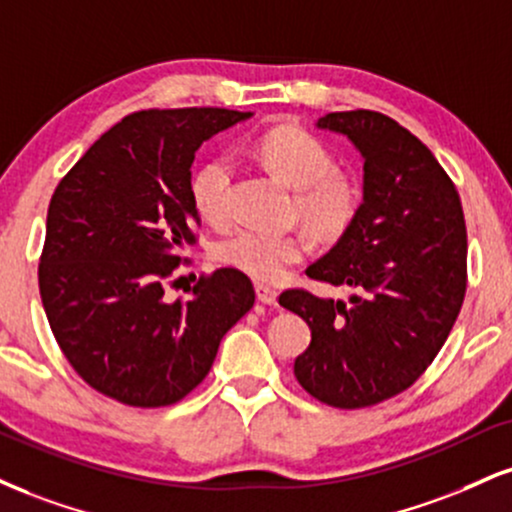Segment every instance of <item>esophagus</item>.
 <instances>
[{"label":"esophagus","instance_id":"1","mask_svg":"<svg viewBox=\"0 0 512 512\" xmlns=\"http://www.w3.org/2000/svg\"><path fill=\"white\" fill-rule=\"evenodd\" d=\"M255 293H257V300L264 305H276V300H279V293H276L272 286H264V283H257Z\"/></svg>","mask_w":512,"mask_h":512}]
</instances>
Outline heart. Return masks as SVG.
Segmentation results:
<instances>
[{"label": "heart", "mask_w": 512, "mask_h": 512, "mask_svg": "<svg viewBox=\"0 0 512 512\" xmlns=\"http://www.w3.org/2000/svg\"><path fill=\"white\" fill-rule=\"evenodd\" d=\"M257 157L272 174L295 190L293 214L307 233L324 245L343 240L362 212V188L336 169L334 152L315 133L298 126H276L257 140ZM233 162L209 157L190 174L188 195L195 214L214 229L231 221ZM307 252L303 233L238 231L219 243L217 260L257 281H276Z\"/></svg>", "instance_id": "1"}]
</instances>
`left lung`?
<instances>
[{"label":"left lung","mask_w":512,"mask_h":512,"mask_svg":"<svg viewBox=\"0 0 512 512\" xmlns=\"http://www.w3.org/2000/svg\"><path fill=\"white\" fill-rule=\"evenodd\" d=\"M317 126L362 152L365 197L348 236L307 276L355 295L346 305L288 288L279 303L312 331L295 357L298 384L319 403L360 410L410 389L451 334L467 288L465 214L451 176L398 121L355 109Z\"/></svg>","instance_id":"obj_1"}]
</instances>
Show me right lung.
I'll use <instances>...</instances> for the list:
<instances>
[{
	"label": "right lung",
	"instance_id": "1",
	"mask_svg": "<svg viewBox=\"0 0 512 512\" xmlns=\"http://www.w3.org/2000/svg\"><path fill=\"white\" fill-rule=\"evenodd\" d=\"M250 112L143 109L109 128L59 181L38 281L61 353L85 384L133 408H164L207 377L226 331L255 303L238 269L166 298L197 243L188 181L197 147Z\"/></svg>",
	"mask_w": 512,
	"mask_h": 512
}]
</instances>
